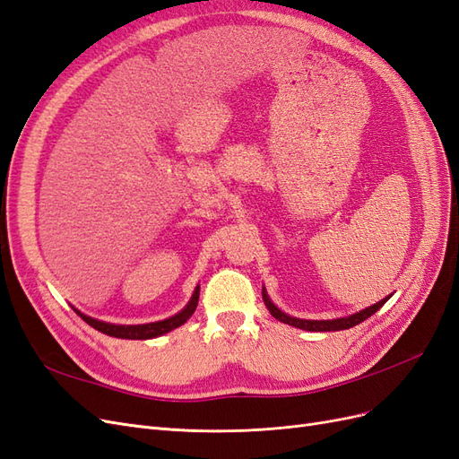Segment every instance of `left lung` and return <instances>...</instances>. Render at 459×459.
I'll return each instance as SVG.
<instances>
[{
  "instance_id": "obj_1",
  "label": "left lung",
  "mask_w": 459,
  "mask_h": 459,
  "mask_svg": "<svg viewBox=\"0 0 459 459\" xmlns=\"http://www.w3.org/2000/svg\"><path fill=\"white\" fill-rule=\"evenodd\" d=\"M262 299H264V304H266V307H268L270 314H272L275 319H280V322H283V324L295 325V327L304 329V331H341V329H351V327H354V325H358V324H362L364 319H368L371 314L377 312V310L383 307V304H385L388 299H391V295H388V297L383 299V300H379L377 304H373V307H369V308H366V310H359L358 314H352V316H349V317L322 319V322H319V319H299V317H290V316L283 314L280 308L273 307V302L268 299L266 290H262Z\"/></svg>"
}]
</instances>
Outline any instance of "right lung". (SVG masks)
<instances>
[{"label": "right lung", "instance_id": "right-lung-1", "mask_svg": "<svg viewBox=\"0 0 459 459\" xmlns=\"http://www.w3.org/2000/svg\"><path fill=\"white\" fill-rule=\"evenodd\" d=\"M197 302H199V287L195 289V293H193L191 300L187 307L178 312L176 316L169 317V319H162V322H152V324H143V325H115V324H105V322H100V319H93L90 316H84L80 314V317L84 319L86 324H90L93 329L105 333V335H110V337H117V339H152V337H159V335H164V333H169L179 325H184L187 319L193 316V312H195L197 308Z\"/></svg>", "mask_w": 459, "mask_h": 459}]
</instances>
